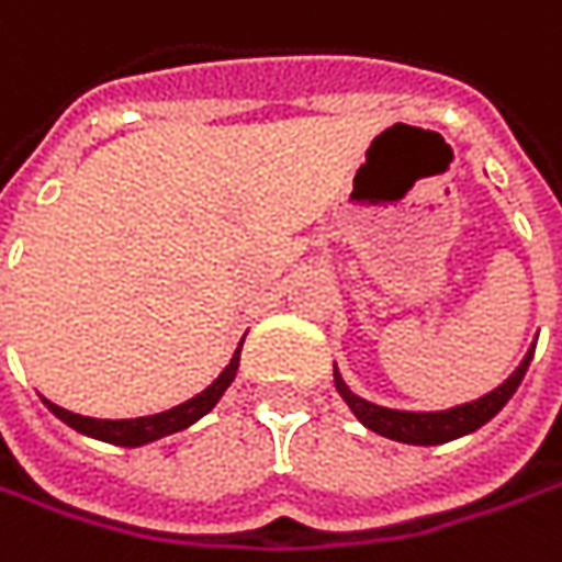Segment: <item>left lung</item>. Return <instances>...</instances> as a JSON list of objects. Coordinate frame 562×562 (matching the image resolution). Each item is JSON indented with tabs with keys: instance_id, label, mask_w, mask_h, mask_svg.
Instances as JSON below:
<instances>
[{
	"instance_id": "1",
	"label": "left lung",
	"mask_w": 562,
	"mask_h": 562,
	"mask_svg": "<svg viewBox=\"0 0 562 562\" xmlns=\"http://www.w3.org/2000/svg\"><path fill=\"white\" fill-rule=\"evenodd\" d=\"M531 357H535V345L528 348L519 367L513 370V376L506 379L503 385H496L484 398H474L468 405H456L449 407V411H395V407L373 405V402L353 395L351 389H348V382L338 373V367H335V389H338V395L348 402L353 417L367 430L389 436V439H398V442H407V446H439V442L459 439L464 434H474L477 427H484L491 417H496L503 411V405L513 398V392L519 389Z\"/></svg>"
}]
</instances>
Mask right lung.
Returning <instances> with one entry per match:
<instances>
[{
  "label": "right lung",
  "instance_id": "obj_1",
  "mask_svg": "<svg viewBox=\"0 0 562 562\" xmlns=\"http://www.w3.org/2000/svg\"><path fill=\"white\" fill-rule=\"evenodd\" d=\"M239 348H243V341H239ZM239 348L234 351V357H231V363L221 370V376L214 379L205 392H199L195 398H189V402H183V405L170 407V411L151 414V417H135V420H98V417L71 414V411L53 405V402H46V407H49L63 424H69L71 430L91 436V439H103V442L126 446V449L148 446V442H155V439H164V436L180 434V430H186V427H192L195 420H202L211 407L221 402V395L231 389V382H234V376H237Z\"/></svg>",
  "mask_w": 562,
  "mask_h": 562
}]
</instances>
